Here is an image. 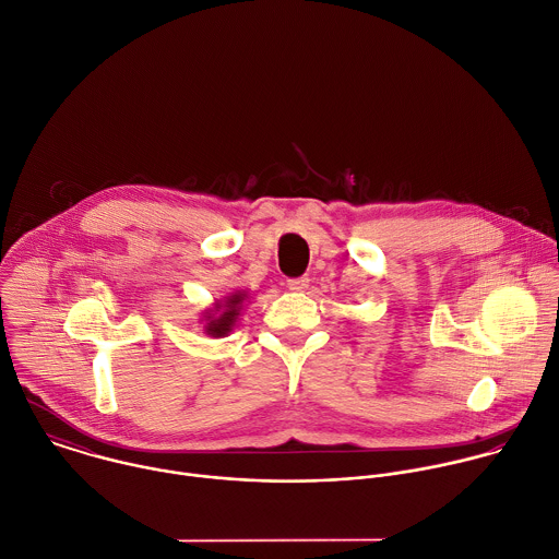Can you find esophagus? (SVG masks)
<instances>
[{"instance_id": "1", "label": "esophagus", "mask_w": 559, "mask_h": 559, "mask_svg": "<svg viewBox=\"0 0 559 559\" xmlns=\"http://www.w3.org/2000/svg\"><path fill=\"white\" fill-rule=\"evenodd\" d=\"M287 287L292 292H305L309 287V278L307 276H298V278H287Z\"/></svg>"}]
</instances>
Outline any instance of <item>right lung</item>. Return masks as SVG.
I'll use <instances>...</instances> for the list:
<instances>
[{"label": "right lung", "instance_id": "1", "mask_svg": "<svg viewBox=\"0 0 559 559\" xmlns=\"http://www.w3.org/2000/svg\"><path fill=\"white\" fill-rule=\"evenodd\" d=\"M243 300H246V292H235L224 302H215V307L204 316L206 318V326H204L206 335L226 337L239 318Z\"/></svg>", "mask_w": 559, "mask_h": 559}]
</instances>
